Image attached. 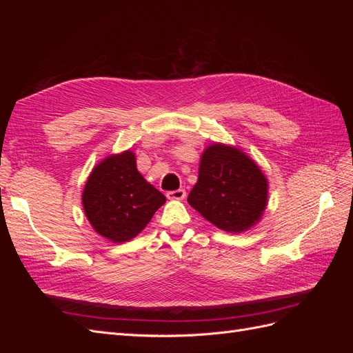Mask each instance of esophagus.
I'll use <instances>...</instances> for the list:
<instances>
[{
    "mask_svg": "<svg viewBox=\"0 0 353 353\" xmlns=\"http://www.w3.org/2000/svg\"><path fill=\"white\" fill-rule=\"evenodd\" d=\"M185 190L184 188H179V190H174V191H168L166 197L169 200H183L185 199Z\"/></svg>",
    "mask_w": 353,
    "mask_h": 353,
    "instance_id": "1",
    "label": "esophagus"
}]
</instances>
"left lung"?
I'll list each match as a JSON object with an SVG mask.
<instances>
[{
	"label": "left lung",
	"instance_id": "1",
	"mask_svg": "<svg viewBox=\"0 0 353 353\" xmlns=\"http://www.w3.org/2000/svg\"><path fill=\"white\" fill-rule=\"evenodd\" d=\"M268 184L262 170L237 148L213 144L203 153L188 203L213 225L241 232L259 221Z\"/></svg>",
	"mask_w": 353,
	"mask_h": 353
}]
</instances>
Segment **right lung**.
Listing matches in <instances>:
<instances>
[{
  "instance_id": "add662e5",
  "label": "right lung",
  "mask_w": 353,
  "mask_h": 353,
  "mask_svg": "<svg viewBox=\"0 0 353 353\" xmlns=\"http://www.w3.org/2000/svg\"><path fill=\"white\" fill-rule=\"evenodd\" d=\"M166 201L137 170L131 152L104 159L82 193L85 215L100 236L114 243L134 239Z\"/></svg>"
}]
</instances>
